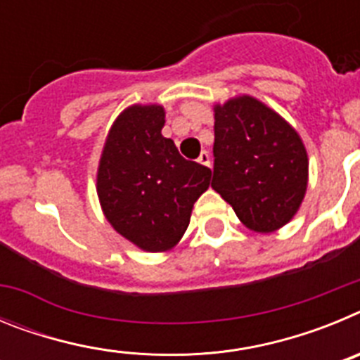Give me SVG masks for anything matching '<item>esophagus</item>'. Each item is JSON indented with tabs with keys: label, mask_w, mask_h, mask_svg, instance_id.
<instances>
[{
	"label": "esophagus",
	"mask_w": 360,
	"mask_h": 360,
	"mask_svg": "<svg viewBox=\"0 0 360 360\" xmlns=\"http://www.w3.org/2000/svg\"><path fill=\"white\" fill-rule=\"evenodd\" d=\"M198 162L202 165H205V167H211V155H209L207 151H202V153H200Z\"/></svg>",
	"instance_id": "esophagus-1"
}]
</instances>
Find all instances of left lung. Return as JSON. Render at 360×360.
Listing matches in <instances>:
<instances>
[{"mask_svg": "<svg viewBox=\"0 0 360 360\" xmlns=\"http://www.w3.org/2000/svg\"><path fill=\"white\" fill-rule=\"evenodd\" d=\"M211 187L254 232H276L297 214L308 187L303 139L250 95L214 104Z\"/></svg>", "mask_w": 360, "mask_h": 360, "instance_id": "obj_1", "label": "left lung"}]
</instances>
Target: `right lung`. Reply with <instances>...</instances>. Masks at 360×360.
I'll return each mask as SVG.
<instances>
[{
	"label": "right lung",
	"mask_w": 360,
	"mask_h": 360,
	"mask_svg": "<svg viewBox=\"0 0 360 360\" xmlns=\"http://www.w3.org/2000/svg\"><path fill=\"white\" fill-rule=\"evenodd\" d=\"M160 104H133L111 124L97 167V196L120 236L146 252H167L182 240L212 171L186 160L162 135Z\"/></svg>",
	"instance_id": "1"
}]
</instances>
